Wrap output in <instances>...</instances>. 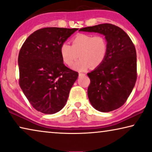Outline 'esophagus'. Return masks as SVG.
<instances>
[{
  "mask_svg": "<svg viewBox=\"0 0 152 152\" xmlns=\"http://www.w3.org/2000/svg\"><path fill=\"white\" fill-rule=\"evenodd\" d=\"M85 76V74L84 73H79V76Z\"/></svg>",
  "mask_w": 152,
  "mask_h": 152,
  "instance_id": "1",
  "label": "esophagus"
}]
</instances>
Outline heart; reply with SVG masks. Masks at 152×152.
Returning a JSON list of instances; mask_svg holds the SVG:
<instances>
[{"mask_svg":"<svg viewBox=\"0 0 152 152\" xmlns=\"http://www.w3.org/2000/svg\"><path fill=\"white\" fill-rule=\"evenodd\" d=\"M107 51L106 38L100 34H77L72 38V45L64 42L60 48L62 60L67 66H71L78 55L80 59L72 68L79 72L85 71L89 66L91 68L100 66L105 59Z\"/></svg>","mask_w":152,"mask_h":152,"instance_id":"1","label":"heart"}]
</instances>
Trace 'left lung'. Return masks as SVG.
I'll use <instances>...</instances> for the list:
<instances>
[{"instance_id": "left-lung-1", "label": "left lung", "mask_w": 152, "mask_h": 152, "mask_svg": "<svg viewBox=\"0 0 152 152\" xmlns=\"http://www.w3.org/2000/svg\"><path fill=\"white\" fill-rule=\"evenodd\" d=\"M104 36L108 45L101 65L87 74L89 102L96 110L109 112L121 107L133 90L137 78L136 52L129 36L116 25L104 23L79 29Z\"/></svg>"}]
</instances>
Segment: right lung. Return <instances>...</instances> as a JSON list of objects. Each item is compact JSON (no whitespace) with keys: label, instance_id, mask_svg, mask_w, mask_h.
<instances>
[{"label":"right lung","instance_id":"obj_1","mask_svg":"<svg viewBox=\"0 0 152 152\" xmlns=\"http://www.w3.org/2000/svg\"><path fill=\"white\" fill-rule=\"evenodd\" d=\"M78 29H40L27 38L19 52V85L38 112L55 114L67 102L78 73L64 65L60 48Z\"/></svg>","mask_w":152,"mask_h":152}]
</instances>
